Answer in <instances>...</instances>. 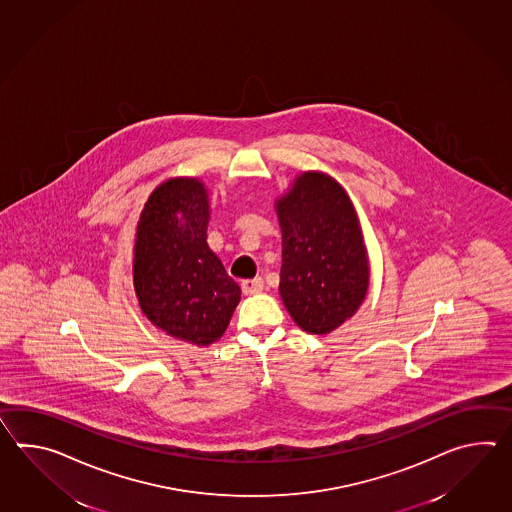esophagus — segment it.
<instances>
[{"mask_svg":"<svg viewBox=\"0 0 512 512\" xmlns=\"http://www.w3.org/2000/svg\"><path fill=\"white\" fill-rule=\"evenodd\" d=\"M262 288H264V281H262L261 277L242 281V292L248 294V296H251V294H259V292H262Z\"/></svg>","mask_w":512,"mask_h":512,"instance_id":"esophagus-1","label":"esophagus"}]
</instances>
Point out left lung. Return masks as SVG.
Wrapping results in <instances>:
<instances>
[{"label":"left lung","mask_w":512,"mask_h":512,"mask_svg":"<svg viewBox=\"0 0 512 512\" xmlns=\"http://www.w3.org/2000/svg\"><path fill=\"white\" fill-rule=\"evenodd\" d=\"M283 233L279 292L297 325L327 334L364 301L369 264L349 196L319 172H305L277 202Z\"/></svg>","instance_id":"obj_1"}]
</instances>
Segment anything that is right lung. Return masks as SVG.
Segmentation results:
<instances>
[{
    "mask_svg": "<svg viewBox=\"0 0 512 512\" xmlns=\"http://www.w3.org/2000/svg\"><path fill=\"white\" fill-rule=\"evenodd\" d=\"M204 185L174 178L150 194L137 224L134 284L143 314L172 338L209 345L228 327L240 286L207 246Z\"/></svg>",
    "mask_w": 512,
    "mask_h": 512,
    "instance_id": "right-lung-1",
    "label": "right lung"
}]
</instances>
